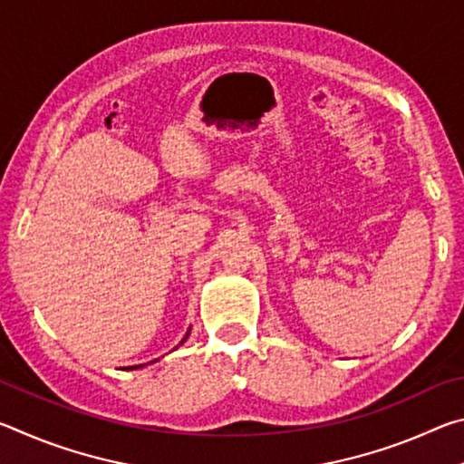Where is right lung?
Masks as SVG:
<instances>
[{
	"label": "right lung",
	"instance_id": "add662e5",
	"mask_svg": "<svg viewBox=\"0 0 464 464\" xmlns=\"http://www.w3.org/2000/svg\"><path fill=\"white\" fill-rule=\"evenodd\" d=\"M188 335H190V329H188V332H186V335H184V340L182 342H179V345H182L186 340H188ZM176 348H178V345H176ZM174 348V350H176ZM153 362H157V360H151V362H149V364H153ZM145 364H137V366H127V368H124V371H137V368H143Z\"/></svg>",
	"mask_w": 464,
	"mask_h": 464
}]
</instances>
